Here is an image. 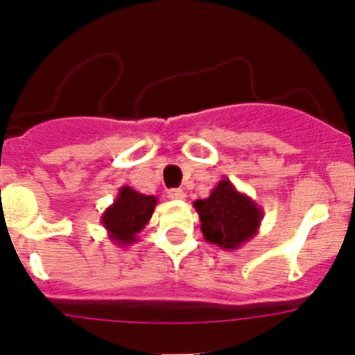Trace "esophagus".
Wrapping results in <instances>:
<instances>
[{"mask_svg":"<svg viewBox=\"0 0 355 355\" xmlns=\"http://www.w3.org/2000/svg\"><path fill=\"white\" fill-rule=\"evenodd\" d=\"M167 197L172 200H183L184 197H187V193H184L183 190H180V188H171L167 192Z\"/></svg>","mask_w":355,"mask_h":355,"instance_id":"obj_1","label":"esophagus"}]
</instances>
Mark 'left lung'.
I'll return each instance as SVG.
<instances>
[{
  "label": "left lung",
  "mask_w": 355,
  "mask_h": 355,
  "mask_svg": "<svg viewBox=\"0 0 355 355\" xmlns=\"http://www.w3.org/2000/svg\"><path fill=\"white\" fill-rule=\"evenodd\" d=\"M206 241L224 250L240 249L258 234L263 220L261 206L240 192L229 180H220L206 199L193 200Z\"/></svg>",
  "instance_id": "left-lung-1"
}]
</instances>
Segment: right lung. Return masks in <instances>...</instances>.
<instances>
[{
    "mask_svg": "<svg viewBox=\"0 0 355 355\" xmlns=\"http://www.w3.org/2000/svg\"><path fill=\"white\" fill-rule=\"evenodd\" d=\"M158 199L146 196L124 184L119 188L115 200L101 213V224L106 234L119 247H130L139 240L142 229L149 224Z\"/></svg>",
    "mask_w": 355,
    "mask_h": 355,
    "instance_id": "obj_1",
    "label": "right lung"
}]
</instances>
